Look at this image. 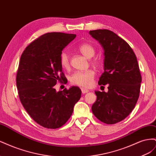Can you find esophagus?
Wrapping results in <instances>:
<instances>
[{
    "label": "esophagus",
    "instance_id": "esophagus-1",
    "mask_svg": "<svg viewBox=\"0 0 156 156\" xmlns=\"http://www.w3.org/2000/svg\"><path fill=\"white\" fill-rule=\"evenodd\" d=\"M81 92H82V94H85V93H88L89 92L88 90H87V89H84L83 88H81Z\"/></svg>",
    "mask_w": 156,
    "mask_h": 156
}]
</instances>
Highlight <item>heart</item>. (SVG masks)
<instances>
[{"mask_svg": "<svg viewBox=\"0 0 156 156\" xmlns=\"http://www.w3.org/2000/svg\"><path fill=\"white\" fill-rule=\"evenodd\" d=\"M79 51L88 58H90L94 56L96 53L95 48L91 44L84 43L80 45L78 48ZM60 64L63 69H68L69 68L70 62L69 55L66 51H63L60 55L59 57ZM94 65H97L98 62L96 60H91ZM95 76V72L92 69H88L84 72L77 71L74 72L70 77V82L73 85L88 88L92 84L93 80Z\"/></svg>", "mask_w": 156, "mask_h": 156, "instance_id": "heart-1", "label": "heart"}]
</instances>
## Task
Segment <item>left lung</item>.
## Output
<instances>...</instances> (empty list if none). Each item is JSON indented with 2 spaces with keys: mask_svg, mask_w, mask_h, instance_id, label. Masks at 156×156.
Masks as SVG:
<instances>
[{
  "mask_svg": "<svg viewBox=\"0 0 156 156\" xmlns=\"http://www.w3.org/2000/svg\"><path fill=\"white\" fill-rule=\"evenodd\" d=\"M89 34L104 50V72L98 84H108L107 92L95 91L92 111L103 123L114 124L130 114L139 99L142 78L137 59L129 45L113 32L98 29Z\"/></svg>",
  "mask_w": 156,
  "mask_h": 156,
  "instance_id": "obj_1",
  "label": "left lung"
}]
</instances>
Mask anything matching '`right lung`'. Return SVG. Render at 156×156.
<instances>
[{
  "mask_svg": "<svg viewBox=\"0 0 156 156\" xmlns=\"http://www.w3.org/2000/svg\"><path fill=\"white\" fill-rule=\"evenodd\" d=\"M76 35L49 32L28 45L21 55L16 76L23 107L36 123L48 129L66 124L81 98L78 87L56 92L54 86L68 80L59 62L60 55Z\"/></svg>",
  "mask_w": 156,
  "mask_h": 156,
  "instance_id": "1",
  "label": "right lung"
}]
</instances>
